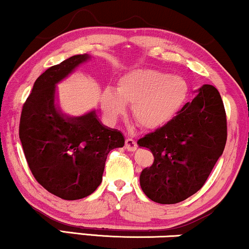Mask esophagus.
I'll return each instance as SVG.
<instances>
[{
    "label": "esophagus",
    "mask_w": 249,
    "mask_h": 249,
    "mask_svg": "<svg viewBox=\"0 0 249 249\" xmlns=\"http://www.w3.org/2000/svg\"><path fill=\"white\" fill-rule=\"evenodd\" d=\"M125 149L128 150V151H135V150L137 149V144L136 142L133 139H127L125 140V144H124Z\"/></svg>",
    "instance_id": "obj_1"
}]
</instances>
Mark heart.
Instances as JSON below:
<instances>
[{
	"label": "heart",
	"instance_id": "heart-1",
	"mask_svg": "<svg viewBox=\"0 0 249 249\" xmlns=\"http://www.w3.org/2000/svg\"><path fill=\"white\" fill-rule=\"evenodd\" d=\"M188 84L183 78L158 70H134L122 76L115 92L105 89L100 105L107 118L122 115L125 105L133 106L135 119L144 128H158L173 118L185 103Z\"/></svg>",
	"mask_w": 249,
	"mask_h": 249
}]
</instances>
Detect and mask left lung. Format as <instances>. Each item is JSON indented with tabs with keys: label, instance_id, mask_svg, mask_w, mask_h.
<instances>
[{
	"label": "left lung",
	"instance_id": "1",
	"mask_svg": "<svg viewBox=\"0 0 249 249\" xmlns=\"http://www.w3.org/2000/svg\"><path fill=\"white\" fill-rule=\"evenodd\" d=\"M228 139L226 113L218 90L204 84L166 124L139 140L155 160L140 185L153 202L174 204L203 187L223 155Z\"/></svg>",
	"mask_w": 249,
	"mask_h": 249
}]
</instances>
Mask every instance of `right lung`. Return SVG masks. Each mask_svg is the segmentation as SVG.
<instances>
[{
  "label": "right lung",
  "instance_id": "add662e5",
  "mask_svg": "<svg viewBox=\"0 0 249 249\" xmlns=\"http://www.w3.org/2000/svg\"><path fill=\"white\" fill-rule=\"evenodd\" d=\"M90 55H73L39 76L21 109L19 139L33 177L63 199L91 195L103 180L110 150L124 145V135L100 122L96 110L63 114L55 105L56 84Z\"/></svg>",
  "mask_w": 249,
  "mask_h": 249
}]
</instances>
